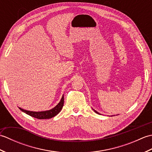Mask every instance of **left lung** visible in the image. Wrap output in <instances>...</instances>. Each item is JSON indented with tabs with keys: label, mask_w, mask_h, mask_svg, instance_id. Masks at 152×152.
<instances>
[{
	"label": "left lung",
	"mask_w": 152,
	"mask_h": 152,
	"mask_svg": "<svg viewBox=\"0 0 152 152\" xmlns=\"http://www.w3.org/2000/svg\"><path fill=\"white\" fill-rule=\"evenodd\" d=\"M94 111L95 112V113H96V114H99V112H96V110H94Z\"/></svg>",
	"instance_id": "obj_1"
}]
</instances>
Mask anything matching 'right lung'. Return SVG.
I'll use <instances>...</instances> for the list:
<instances>
[{
    "label": "right lung",
    "instance_id": "obj_1",
    "mask_svg": "<svg viewBox=\"0 0 152 152\" xmlns=\"http://www.w3.org/2000/svg\"><path fill=\"white\" fill-rule=\"evenodd\" d=\"M63 104H64V95H63L59 104H58L56 107H54L51 110H50L44 111V112H31V111L25 110H23L21 108H19V109H20L22 112L26 113L27 114L32 116V117L39 119H50V118H53L54 116H56V115L59 114V113L61 112V109L63 108Z\"/></svg>",
    "mask_w": 152,
    "mask_h": 152
}]
</instances>
